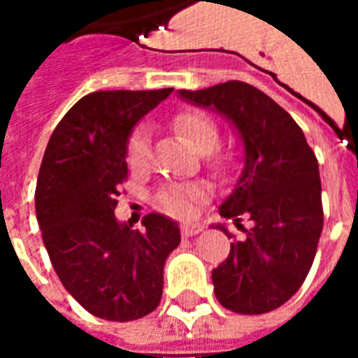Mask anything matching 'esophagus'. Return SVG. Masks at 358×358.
<instances>
[{
    "label": "esophagus",
    "mask_w": 358,
    "mask_h": 358,
    "mask_svg": "<svg viewBox=\"0 0 358 358\" xmlns=\"http://www.w3.org/2000/svg\"><path fill=\"white\" fill-rule=\"evenodd\" d=\"M203 232V226L199 222H186V224L180 226V234L184 238H192V236H197V234Z\"/></svg>",
    "instance_id": "obj_1"
}]
</instances>
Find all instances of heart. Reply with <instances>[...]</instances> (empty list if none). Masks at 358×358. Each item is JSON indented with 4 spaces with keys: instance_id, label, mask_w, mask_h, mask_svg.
Here are the masks:
<instances>
[{
    "instance_id": "obj_1",
    "label": "heart",
    "mask_w": 358,
    "mask_h": 358,
    "mask_svg": "<svg viewBox=\"0 0 358 358\" xmlns=\"http://www.w3.org/2000/svg\"><path fill=\"white\" fill-rule=\"evenodd\" d=\"M174 130L184 136L197 151L209 153V161H222L215 151L220 141V130L209 115L201 110H186L174 118ZM126 161L132 171H145L151 163V140L145 124H140L130 134L126 143ZM203 199H207V187L201 184H171L157 194L155 203L159 209L172 217L184 218L194 215L195 207Z\"/></svg>"
}]
</instances>
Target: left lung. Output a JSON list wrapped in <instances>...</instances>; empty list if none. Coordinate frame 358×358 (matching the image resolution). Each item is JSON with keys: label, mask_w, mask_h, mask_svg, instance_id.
I'll return each mask as SVG.
<instances>
[{"label": "left lung", "mask_w": 358, "mask_h": 358, "mask_svg": "<svg viewBox=\"0 0 358 358\" xmlns=\"http://www.w3.org/2000/svg\"><path fill=\"white\" fill-rule=\"evenodd\" d=\"M180 95L230 118L245 149L240 182L220 207V217L234 218L243 238L230 243L226 261L213 270L215 295L238 315L270 313L303 285L322 234L315 151L289 113L251 84L230 80ZM241 217L251 229L243 228Z\"/></svg>", "instance_id": "8db88e82"}]
</instances>
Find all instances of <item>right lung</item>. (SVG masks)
I'll use <instances>...</instances> for the list:
<instances>
[{
  "label": "right lung",
  "instance_id": "add662e5",
  "mask_svg": "<svg viewBox=\"0 0 358 358\" xmlns=\"http://www.w3.org/2000/svg\"><path fill=\"white\" fill-rule=\"evenodd\" d=\"M171 92L84 95L55 126L43 153L36 184L43 245L66 292L97 318L130 322L161 303L164 261L178 248V226L151 213L138 232L118 224L115 207L128 178V136Z\"/></svg>",
  "mask_w": 358,
  "mask_h": 358
}]
</instances>
